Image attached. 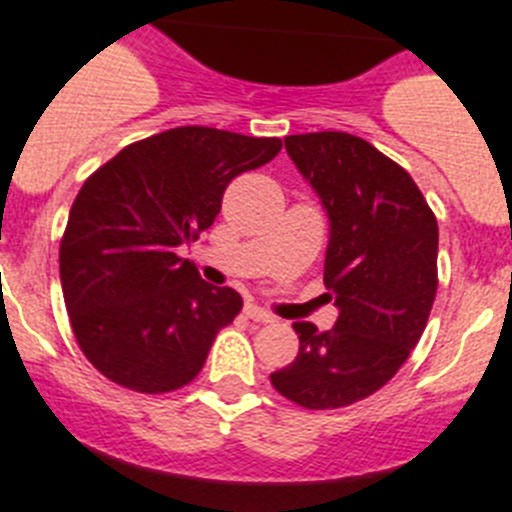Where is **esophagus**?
<instances>
[{"instance_id":"esophagus-1","label":"esophagus","mask_w":512,"mask_h":512,"mask_svg":"<svg viewBox=\"0 0 512 512\" xmlns=\"http://www.w3.org/2000/svg\"><path fill=\"white\" fill-rule=\"evenodd\" d=\"M245 316H247V319L257 321V324H270V321H273V316H270L267 311H262L260 306H255V303H247Z\"/></svg>"}]
</instances>
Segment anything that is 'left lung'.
I'll return each mask as SVG.
<instances>
[{
	"instance_id": "obj_1",
	"label": "left lung",
	"mask_w": 512,
	"mask_h": 512,
	"mask_svg": "<svg viewBox=\"0 0 512 512\" xmlns=\"http://www.w3.org/2000/svg\"><path fill=\"white\" fill-rule=\"evenodd\" d=\"M285 150L329 219L324 283L339 316L329 331L296 321L298 357L270 382L311 411L342 408L393 380L421 339L439 227L413 178L362 137L290 135Z\"/></svg>"
}]
</instances>
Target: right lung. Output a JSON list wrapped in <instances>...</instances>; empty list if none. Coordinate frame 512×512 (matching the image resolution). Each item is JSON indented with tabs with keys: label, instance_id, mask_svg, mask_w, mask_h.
<instances>
[{
	"label": "right lung",
	"instance_id": "right-lung-1",
	"mask_svg": "<svg viewBox=\"0 0 512 512\" xmlns=\"http://www.w3.org/2000/svg\"><path fill=\"white\" fill-rule=\"evenodd\" d=\"M278 137L178 127L127 145L78 191L61 242V285L91 365L137 393L199 375L242 308L178 250L214 224L229 181L270 163Z\"/></svg>",
	"mask_w": 512,
	"mask_h": 512
}]
</instances>
